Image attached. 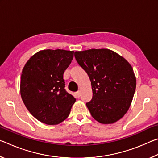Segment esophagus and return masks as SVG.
<instances>
[{"instance_id": "esophagus-1", "label": "esophagus", "mask_w": 158, "mask_h": 158, "mask_svg": "<svg viewBox=\"0 0 158 158\" xmlns=\"http://www.w3.org/2000/svg\"><path fill=\"white\" fill-rule=\"evenodd\" d=\"M75 96L77 98H79L80 97V91L79 90H78V91L75 93Z\"/></svg>"}]
</instances>
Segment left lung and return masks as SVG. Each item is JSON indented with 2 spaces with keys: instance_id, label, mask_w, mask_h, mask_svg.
<instances>
[{
  "instance_id": "obj_1",
  "label": "left lung",
  "mask_w": 158,
  "mask_h": 158,
  "mask_svg": "<svg viewBox=\"0 0 158 158\" xmlns=\"http://www.w3.org/2000/svg\"><path fill=\"white\" fill-rule=\"evenodd\" d=\"M74 57L91 81L93 98L86 106L93 118L103 124L121 119L129 109L136 89L130 64L106 49L76 52Z\"/></svg>"
}]
</instances>
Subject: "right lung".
Instances as JSON below:
<instances>
[{"mask_svg":"<svg viewBox=\"0 0 158 158\" xmlns=\"http://www.w3.org/2000/svg\"><path fill=\"white\" fill-rule=\"evenodd\" d=\"M74 52L63 49L40 51L33 56L22 70L20 91L30 113L47 125H57L70 113L76 99L65 89L63 74Z\"/></svg>","mask_w":158,"mask_h":158,"instance_id":"obj_1","label":"right lung"}]
</instances>
